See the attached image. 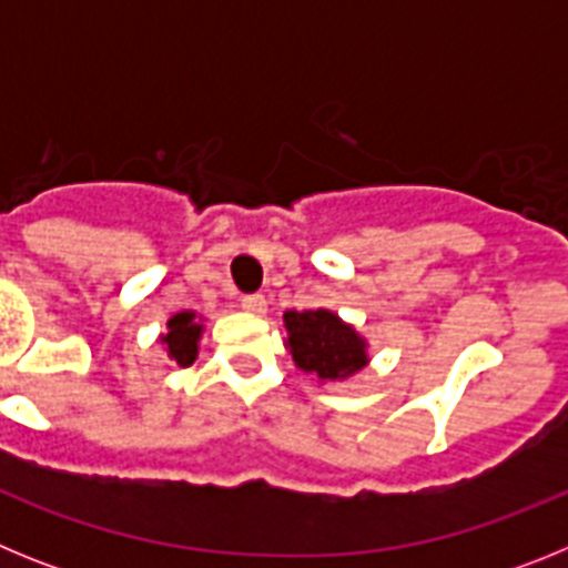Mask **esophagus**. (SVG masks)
<instances>
[{
	"mask_svg": "<svg viewBox=\"0 0 568 568\" xmlns=\"http://www.w3.org/2000/svg\"><path fill=\"white\" fill-rule=\"evenodd\" d=\"M241 307L247 310V313H255V315H261V313H267V298H264V295H244V298H241Z\"/></svg>",
	"mask_w": 568,
	"mask_h": 568,
	"instance_id": "esophagus-1",
	"label": "esophagus"
}]
</instances>
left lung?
<instances>
[{
    "instance_id": "1",
    "label": "left lung",
    "mask_w": 568,
    "mask_h": 568,
    "mask_svg": "<svg viewBox=\"0 0 568 568\" xmlns=\"http://www.w3.org/2000/svg\"><path fill=\"white\" fill-rule=\"evenodd\" d=\"M287 349L295 366L321 381H338L366 364L364 338L329 310L284 313Z\"/></svg>"
}]
</instances>
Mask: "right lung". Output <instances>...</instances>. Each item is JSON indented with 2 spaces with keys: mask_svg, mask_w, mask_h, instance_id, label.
Listing matches in <instances>:
<instances>
[{
  "mask_svg": "<svg viewBox=\"0 0 568 568\" xmlns=\"http://www.w3.org/2000/svg\"><path fill=\"white\" fill-rule=\"evenodd\" d=\"M199 338H202V324L195 321V313H179L168 321V355L179 366H190L199 355Z\"/></svg>",
  "mask_w": 568,
  "mask_h": 568,
  "instance_id": "obj_1",
  "label": "right lung"
}]
</instances>
